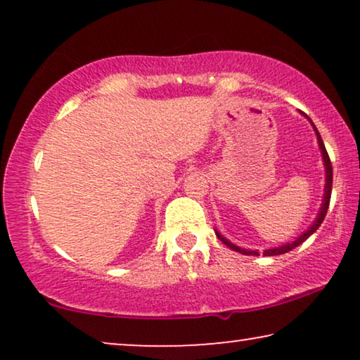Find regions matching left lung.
<instances>
[{"mask_svg": "<svg viewBox=\"0 0 360 360\" xmlns=\"http://www.w3.org/2000/svg\"><path fill=\"white\" fill-rule=\"evenodd\" d=\"M313 127H314V131H316L318 142H319V149H321V152H323V160H324V165H326V191H324V201H323L321 211H319L318 218H316V221H314V223H313L311 228H309V229L307 231V233H303L302 236H300V238H298L297 240H293V243H288V244H285V245H280V248L264 250V255H280V254L288 252V250H292V249H295V248H298V245L302 244L303 240H307V239L309 238V236H311V234L314 233V231H316V229L319 228V226H321L324 216H326V213H328L329 200H331V190H333V165H331V159H329V155H328L326 147H324V144H323L321 136H319V132H318V129H316V126L313 124ZM216 236H218V239L221 240V243L228 245L229 249L236 250V252H240V254H245V255H259L257 250H245V249L238 248V245H234L233 243H229L228 239H224L223 236H221L219 233H216Z\"/></svg>", "mask_w": 360, "mask_h": 360, "instance_id": "1", "label": "left lung"}]
</instances>
